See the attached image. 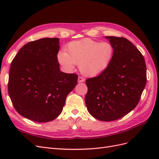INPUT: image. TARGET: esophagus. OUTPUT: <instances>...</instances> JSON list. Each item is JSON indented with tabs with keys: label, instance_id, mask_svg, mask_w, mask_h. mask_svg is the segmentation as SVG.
<instances>
[{
	"label": "esophagus",
	"instance_id": "obj_1",
	"mask_svg": "<svg viewBox=\"0 0 159 159\" xmlns=\"http://www.w3.org/2000/svg\"><path fill=\"white\" fill-rule=\"evenodd\" d=\"M84 81H85V80H84V78H82V77H81V76H79V77H78V82H79V83L84 82Z\"/></svg>",
	"mask_w": 159,
	"mask_h": 159
}]
</instances>
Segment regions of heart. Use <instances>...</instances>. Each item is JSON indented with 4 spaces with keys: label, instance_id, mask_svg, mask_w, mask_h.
<instances>
[{
    "label": "heart",
    "instance_id": "1",
    "mask_svg": "<svg viewBox=\"0 0 159 159\" xmlns=\"http://www.w3.org/2000/svg\"><path fill=\"white\" fill-rule=\"evenodd\" d=\"M115 48L110 42L95 41L90 38L70 42L66 52L57 54L59 63L68 70L79 65L81 73L88 77L101 74L111 63Z\"/></svg>",
    "mask_w": 159,
    "mask_h": 159
}]
</instances>
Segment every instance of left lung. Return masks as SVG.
Masks as SVG:
<instances>
[{"label": "left lung", "instance_id": "left-lung-1", "mask_svg": "<svg viewBox=\"0 0 159 159\" xmlns=\"http://www.w3.org/2000/svg\"><path fill=\"white\" fill-rule=\"evenodd\" d=\"M105 38L115 48L113 58L103 73L85 81V102L94 118L112 121L137 105L146 85L147 69L143 56L131 42L123 37Z\"/></svg>", "mask_w": 159, "mask_h": 159}]
</instances>
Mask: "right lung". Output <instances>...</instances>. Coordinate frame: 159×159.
Listing matches in <instances>:
<instances>
[{"instance_id":"add662e5","label":"right lung","mask_w":159,"mask_h":159,"mask_svg":"<svg viewBox=\"0 0 159 159\" xmlns=\"http://www.w3.org/2000/svg\"><path fill=\"white\" fill-rule=\"evenodd\" d=\"M59 38L27 43L14 57L8 90L14 107L22 116L40 123L58 117L78 75L60 71L57 55Z\"/></svg>"}]
</instances>
